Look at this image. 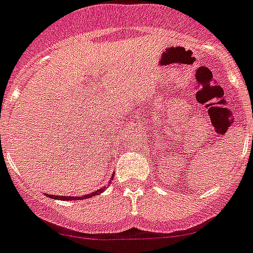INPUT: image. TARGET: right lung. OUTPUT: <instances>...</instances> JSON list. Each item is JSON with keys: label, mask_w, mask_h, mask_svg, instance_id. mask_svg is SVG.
Segmentation results:
<instances>
[{"label": "right lung", "mask_w": 253, "mask_h": 253, "mask_svg": "<svg viewBox=\"0 0 253 253\" xmlns=\"http://www.w3.org/2000/svg\"><path fill=\"white\" fill-rule=\"evenodd\" d=\"M103 191H105V187L100 188V190H97L96 192H92L89 193V195H86V196H82V197H70V196H55V195H47V197L49 198H55V200H66V201H72V200H82V198H87V197H92V196H97L100 195V193H102Z\"/></svg>", "instance_id": "obj_1"}]
</instances>
